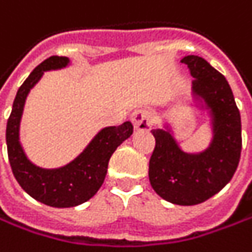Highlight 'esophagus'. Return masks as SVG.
<instances>
[{"label": "esophagus", "instance_id": "34e87169", "mask_svg": "<svg viewBox=\"0 0 252 252\" xmlns=\"http://www.w3.org/2000/svg\"><path fill=\"white\" fill-rule=\"evenodd\" d=\"M134 130H150L153 126V113L149 109H137L130 118Z\"/></svg>", "mask_w": 252, "mask_h": 252}]
</instances>
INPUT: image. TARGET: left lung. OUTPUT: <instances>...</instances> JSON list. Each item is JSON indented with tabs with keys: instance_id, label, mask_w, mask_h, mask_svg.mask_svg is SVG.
<instances>
[{
	"instance_id": "8db88e82",
	"label": "left lung",
	"mask_w": 252,
	"mask_h": 252,
	"mask_svg": "<svg viewBox=\"0 0 252 252\" xmlns=\"http://www.w3.org/2000/svg\"><path fill=\"white\" fill-rule=\"evenodd\" d=\"M191 76L189 106L208 116L211 140L201 152H186L169 122L152 130L156 147L149 163V180L166 201L194 206L217 194L233 179L241 155V116L227 79L206 59L187 55L182 59Z\"/></svg>"
}]
</instances>
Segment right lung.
<instances>
[{
  "label": "right lung",
  "mask_w": 252,
  "mask_h": 252,
  "mask_svg": "<svg viewBox=\"0 0 252 252\" xmlns=\"http://www.w3.org/2000/svg\"><path fill=\"white\" fill-rule=\"evenodd\" d=\"M69 65V58L51 57L32 70L14 99L5 133L9 164L19 186L36 201L58 208L75 207L91 200L103 184L110 156L133 133L130 122L107 126L94 134L79 156L62 167L44 169L32 163L19 139L25 100L45 72L63 69Z\"/></svg>",
  "instance_id": "1"
}]
</instances>
